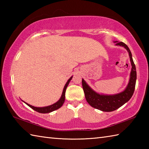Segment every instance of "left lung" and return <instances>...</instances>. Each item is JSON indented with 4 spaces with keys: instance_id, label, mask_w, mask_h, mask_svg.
Wrapping results in <instances>:
<instances>
[{
    "instance_id": "left-lung-1",
    "label": "left lung",
    "mask_w": 149,
    "mask_h": 149,
    "mask_svg": "<svg viewBox=\"0 0 149 149\" xmlns=\"http://www.w3.org/2000/svg\"><path fill=\"white\" fill-rule=\"evenodd\" d=\"M116 45L122 46L126 49L129 52L130 61L131 62L132 70L130 75V80L126 89L122 92L113 95H99L95 92L86 83L84 79H82V84L84 92L85 98L88 103L94 108L102 111L111 112L119 108L130 100L134 93L136 81V66L132 58L131 52L127 45L122 42H115Z\"/></svg>"
}]
</instances>
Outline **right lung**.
<instances>
[{"label": "right lung", "mask_w": 149, "mask_h": 149, "mask_svg": "<svg viewBox=\"0 0 149 149\" xmlns=\"http://www.w3.org/2000/svg\"><path fill=\"white\" fill-rule=\"evenodd\" d=\"M72 77H71L68 80V81L66 82V83L65 84V86L63 88V93L61 95V97L60 98V99L58 101V102H56L55 104H52L51 106H47V107H34L33 106L30 105L29 104H27L26 103L27 106H29L30 107H31L33 109H34V111H36L38 112V113H50V112H52L53 111H55L56 109H58L59 108H60L62 106L63 103L65 102V91H66V88H67L68 85L70 83V81H71Z\"/></svg>", "instance_id": "right-lung-1"}]
</instances>
